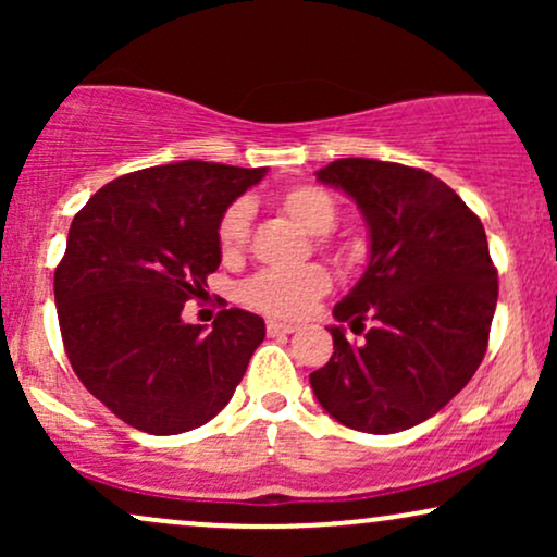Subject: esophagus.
<instances>
[{
	"mask_svg": "<svg viewBox=\"0 0 557 557\" xmlns=\"http://www.w3.org/2000/svg\"><path fill=\"white\" fill-rule=\"evenodd\" d=\"M298 327L290 322H280V319H267V332L270 335H290V332H296Z\"/></svg>",
	"mask_w": 557,
	"mask_h": 557,
	"instance_id": "1",
	"label": "esophagus"
}]
</instances>
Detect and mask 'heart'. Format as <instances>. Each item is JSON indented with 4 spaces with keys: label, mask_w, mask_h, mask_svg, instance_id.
<instances>
[{
    "label": "heart",
    "mask_w": 557,
    "mask_h": 557,
    "mask_svg": "<svg viewBox=\"0 0 557 557\" xmlns=\"http://www.w3.org/2000/svg\"><path fill=\"white\" fill-rule=\"evenodd\" d=\"M280 207L290 220L314 235L330 233L337 222L335 198L319 185H293L280 194ZM248 222H251V207L246 201L230 203L225 214L220 216L216 246H220L222 259L240 257L248 240ZM330 287L332 277L322 264H300L290 270H264L253 274L243 283L240 300L248 309L267 317L298 319L309 314L317 300L327 296Z\"/></svg>",
    "instance_id": "obj_1"
}]
</instances>
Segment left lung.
I'll list each match as a JSON object with an SVG mask.
<instances>
[{
	"label": "left lung",
	"mask_w": 557,
	"mask_h": 557,
	"mask_svg": "<svg viewBox=\"0 0 557 557\" xmlns=\"http://www.w3.org/2000/svg\"><path fill=\"white\" fill-rule=\"evenodd\" d=\"M359 203L369 264L332 309L361 332L330 327L335 354L309 374L324 411L350 430L393 434L421 424L469 385L484 359L497 270L482 222L426 170L337 159L317 172Z\"/></svg>",
	"instance_id": "left-lung-1"
}]
</instances>
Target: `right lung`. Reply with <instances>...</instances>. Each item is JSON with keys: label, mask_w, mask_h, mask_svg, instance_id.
<instances>
[{"label": "right lung", "mask_w": 557, "mask_h": 557, "mask_svg": "<svg viewBox=\"0 0 557 557\" xmlns=\"http://www.w3.org/2000/svg\"><path fill=\"white\" fill-rule=\"evenodd\" d=\"M264 172L159 164L107 183L75 214L54 272L62 343L88 393L125 424L181 434L233 398L264 319L222 309L207 332L181 311L220 267V216Z\"/></svg>", "instance_id": "add662e5"}]
</instances>
